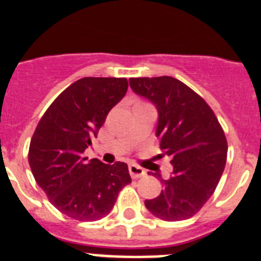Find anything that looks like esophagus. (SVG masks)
Instances as JSON below:
<instances>
[{
	"mask_svg": "<svg viewBox=\"0 0 261 261\" xmlns=\"http://www.w3.org/2000/svg\"><path fill=\"white\" fill-rule=\"evenodd\" d=\"M128 168H129V174H130V176H132L133 179H137V177H141L145 175L144 168H141L140 166L135 165V163H130Z\"/></svg>",
	"mask_w": 261,
	"mask_h": 261,
	"instance_id": "34e87169",
	"label": "esophagus"
}]
</instances>
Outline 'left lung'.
I'll list each match as a JSON object with an SVG mask.
<instances>
[{
    "mask_svg": "<svg viewBox=\"0 0 261 261\" xmlns=\"http://www.w3.org/2000/svg\"><path fill=\"white\" fill-rule=\"evenodd\" d=\"M129 85L156 108L155 136L172 165L161 195L145 200V206L163 221L187 220L211 199L222 176L227 156L225 133L204 99L176 78H130ZM153 175L161 177L158 172Z\"/></svg>",
    "mask_w": 261,
    "mask_h": 261,
    "instance_id": "left-lung-1",
    "label": "left lung"
}]
</instances>
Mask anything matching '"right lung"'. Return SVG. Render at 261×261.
Masks as SVG:
<instances>
[{"label":"right lung","mask_w":261,"mask_h":261,"mask_svg":"<svg viewBox=\"0 0 261 261\" xmlns=\"http://www.w3.org/2000/svg\"><path fill=\"white\" fill-rule=\"evenodd\" d=\"M126 90L125 78L78 80L55 99L32 136V175L49 201L70 218L100 220L132 181L126 163L106 165L84 154Z\"/></svg>","instance_id":"1"}]
</instances>
